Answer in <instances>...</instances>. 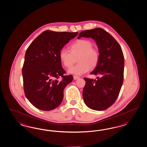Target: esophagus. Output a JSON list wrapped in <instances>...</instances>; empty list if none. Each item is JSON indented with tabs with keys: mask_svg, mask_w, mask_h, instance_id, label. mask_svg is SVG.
<instances>
[{
	"mask_svg": "<svg viewBox=\"0 0 147 147\" xmlns=\"http://www.w3.org/2000/svg\"><path fill=\"white\" fill-rule=\"evenodd\" d=\"M79 78H80V77H79V76H73V79H74V80H77V79H78Z\"/></svg>",
	"mask_w": 147,
	"mask_h": 147,
	"instance_id": "esophagus-1",
	"label": "esophagus"
}]
</instances>
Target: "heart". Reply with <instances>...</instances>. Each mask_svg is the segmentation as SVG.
Segmentation results:
<instances>
[{"mask_svg": "<svg viewBox=\"0 0 147 147\" xmlns=\"http://www.w3.org/2000/svg\"><path fill=\"white\" fill-rule=\"evenodd\" d=\"M70 50L62 49L59 53V58L63 65L70 68L74 62V58L79 56V62L69 69V73L82 75L89 71L91 68L98 65L100 60V53L98 50L93 48V44L89 40L81 39L70 46Z\"/></svg>", "mask_w": 147, "mask_h": 147, "instance_id": "heart-1", "label": "heart"}]
</instances>
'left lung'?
Wrapping results in <instances>:
<instances>
[{
    "label": "left lung",
    "mask_w": 147,
    "mask_h": 147,
    "mask_svg": "<svg viewBox=\"0 0 147 147\" xmlns=\"http://www.w3.org/2000/svg\"><path fill=\"white\" fill-rule=\"evenodd\" d=\"M81 37L92 38L96 41L100 60L90 74L101 76L97 80L84 78V100L89 108L104 111L115 102L123 84L125 61L122 50L114 38L101 28L82 31L78 39Z\"/></svg>",
    "instance_id": "1"
}]
</instances>
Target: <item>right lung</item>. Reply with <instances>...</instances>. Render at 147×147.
<instances>
[{
    "label": "right lung",
    "mask_w": 147,
    "mask_h": 147,
    "mask_svg": "<svg viewBox=\"0 0 147 147\" xmlns=\"http://www.w3.org/2000/svg\"><path fill=\"white\" fill-rule=\"evenodd\" d=\"M78 34L47 30L27 48L22 68L24 89L27 98L36 108L49 111L62 102L63 89L73 77L65 76L59 53Z\"/></svg>",
    "instance_id": "right-lung-1"
}]
</instances>
